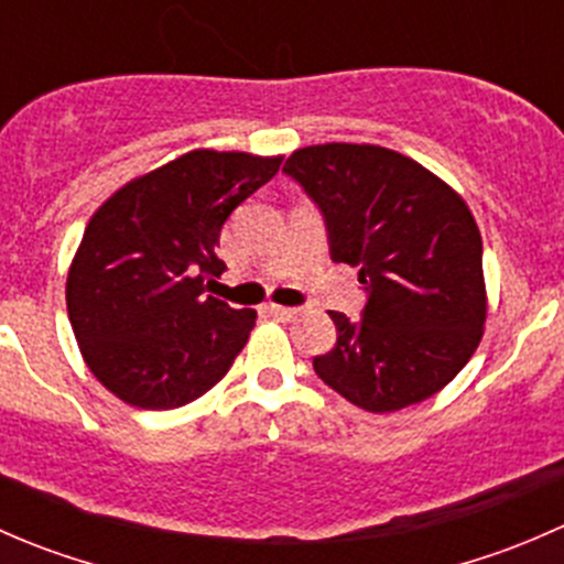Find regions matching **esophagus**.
I'll use <instances>...</instances> for the list:
<instances>
[{
    "label": "esophagus",
    "instance_id": "34e87169",
    "mask_svg": "<svg viewBox=\"0 0 564 564\" xmlns=\"http://www.w3.org/2000/svg\"><path fill=\"white\" fill-rule=\"evenodd\" d=\"M267 311L275 318H283V322H292V318L300 316V308H286V305H267Z\"/></svg>",
    "mask_w": 564,
    "mask_h": 564
}]
</instances>
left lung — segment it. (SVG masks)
Segmentation results:
<instances>
[{"instance_id": "left-lung-1", "label": "left lung", "mask_w": 564, "mask_h": 564, "mask_svg": "<svg viewBox=\"0 0 564 564\" xmlns=\"http://www.w3.org/2000/svg\"><path fill=\"white\" fill-rule=\"evenodd\" d=\"M283 172L322 207L333 261L360 267L362 318L333 311L338 340L314 357L324 384L366 412L414 406L456 379L488 316L482 240L464 196L379 144L294 150Z\"/></svg>"}]
</instances>
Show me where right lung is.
<instances>
[{"mask_svg":"<svg viewBox=\"0 0 564 564\" xmlns=\"http://www.w3.org/2000/svg\"><path fill=\"white\" fill-rule=\"evenodd\" d=\"M283 155L191 150L133 176L95 209L65 283L84 362L119 401L176 409L229 373L256 324L207 292L226 218Z\"/></svg>","mask_w":564,"mask_h":564,"instance_id":"1","label":"right lung"}]
</instances>
